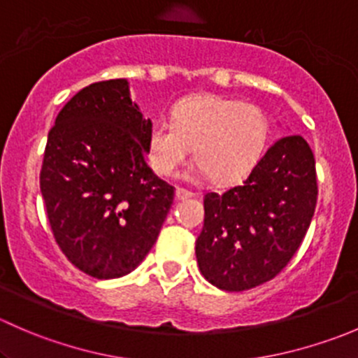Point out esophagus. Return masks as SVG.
Returning a JSON list of instances; mask_svg holds the SVG:
<instances>
[{"instance_id":"1","label":"esophagus","mask_w":358,"mask_h":358,"mask_svg":"<svg viewBox=\"0 0 358 358\" xmlns=\"http://www.w3.org/2000/svg\"><path fill=\"white\" fill-rule=\"evenodd\" d=\"M175 196H176V199H178V201H183V199H189V197H192L194 192H190V190L178 187V189H176V192H175Z\"/></svg>"}]
</instances>
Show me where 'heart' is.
Masks as SVG:
<instances>
[{"mask_svg": "<svg viewBox=\"0 0 358 358\" xmlns=\"http://www.w3.org/2000/svg\"><path fill=\"white\" fill-rule=\"evenodd\" d=\"M268 121L258 106L218 95H197L175 107L171 122L156 121L145 136L149 164L173 176L194 149L201 175L227 185L243 180L263 156Z\"/></svg>", "mask_w": 358, "mask_h": 358, "instance_id": "heart-1", "label": "heart"}]
</instances>
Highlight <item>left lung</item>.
Masks as SVG:
<instances>
[{"mask_svg":"<svg viewBox=\"0 0 358 358\" xmlns=\"http://www.w3.org/2000/svg\"><path fill=\"white\" fill-rule=\"evenodd\" d=\"M315 159L306 140L287 135L241 185L204 196L196 241L201 273L223 291L268 282L301 246L317 204Z\"/></svg>","mask_w":358,"mask_h":358,"instance_id":"1","label":"left lung"}]
</instances>
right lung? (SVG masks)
<instances>
[{
    "label": "right lung",
    "instance_id": "obj_1",
    "mask_svg": "<svg viewBox=\"0 0 358 358\" xmlns=\"http://www.w3.org/2000/svg\"><path fill=\"white\" fill-rule=\"evenodd\" d=\"M152 121L126 79L93 83L50 129L39 187L57 244L95 279L135 270L157 241L175 197L145 162Z\"/></svg>",
    "mask_w": 358,
    "mask_h": 358
}]
</instances>
